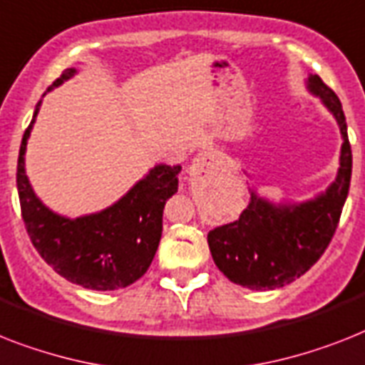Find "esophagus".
Masks as SVG:
<instances>
[{"label":"esophagus","instance_id":"1","mask_svg":"<svg viewBox=\"0 0 365 365\" xmlns=\"http://www.w3.org/2000/svg\"><path fill=\"white\" fill-rule=\"evenodd\" d=\"M215 163H217V153L210 152V150H206V152H200L197 157H195V159H192V165H191V168H189V174H191V176H198V178L208 176V174H212V168Z\"/></svg>","mask_w":365,"mask_h":365}]
</instances>
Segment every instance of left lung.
Here are the masks:
<instances>
[{
	"label": "left lung",
	"mask_w": 365,
	"mask_h": 365,
	"mask_svg": "<svg viewBox=\"0 0 365 365\" xmlns=\"http://www.w3.org/2000/svg\"><path fill=\"white\" fill-rule=\"evenodd\" d=\"M307 90L334 114L341 131L336 182L300 204H274L251 191L250 204L236 221L210 230L215 266L245 289L272 290L306 274L327 251L349 195L352 152L341 101L317 75L307 76Z\"/></svg>",
	"instance_id": "1"
}]
</instances>
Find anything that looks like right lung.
<instances>
[{"label": "right lung", "instance_id": "1", "mask_svg": "<svg viewBox=\"0 0 365 365\" xmlns=\"http://www.w3.org/2000/svg\"><path fill=\"white\" fill-rule=\"evenodd\" d=\"M76 69H65L46 91H52ZM34 120L20 144L16 187L26 230L46 264L75 285L91 290L129 287L146 274L163 232L165 202L178 191L180 165H155L123 197L103 212L69 219L46 208L34 192L26 176V146Z\"/></svg>", "mask_w": 365, "mask_h": 365}]
</instances>
